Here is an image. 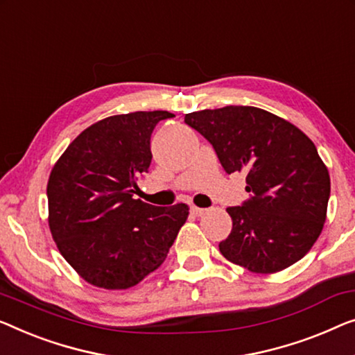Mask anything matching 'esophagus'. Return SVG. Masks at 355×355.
Returning a JSON list of instances; mask_svg holds the SVG:
<instances>
[{"label": "esophagus", "mask_w": 355, "mask_h": 355, "mask_svg": "<svg viewBox=\"0 0 355 355\" xmlns=\"http://www.w3.org/2000/svg\"><path fill=\"white\" fill-rule=\"evenodd\" d=\"M190 211H192V214H195V216H203L205 213H207V209L198 208V207H192V208H190Z\"/></svg>", "instance_id": "obj_1"}]
</instances>
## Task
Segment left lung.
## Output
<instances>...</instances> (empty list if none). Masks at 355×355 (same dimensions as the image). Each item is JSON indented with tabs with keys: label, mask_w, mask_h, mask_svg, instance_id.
<instances>
[{
	"label": "left lung",
	"mask_w": 355,
	"mask_h": 355,
	"mask_svg": "<svg viewBox=\"0 0 355 355\" xmlns=\"http://www.w3.org/2000/svg\"><path fill=\"white\" fill-rule=\"evenodd\" d=\"M186 123L211 142L225 173L246 174L251 198L227 208L232 232L219 243L224 258L254 274H275L306 256L330 198V174L314 142L258 107L192 112Z\"/></svg>",
	"instance_id": "left-lung-1"
}]
</instances>
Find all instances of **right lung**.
Here are the masks:
<instances>
[{
    "instance_id": "right-lung-1",
    "label": "right lung",
    "mask_w": 355,
    "mask_h": 355,
    "mask_svg": "<svg viewBox=\"0 0 355 355\" xmlns=\"http://www.w3.org/2000/svg\"><path fill=\"white\" fill-rule=\"evenodd\" d=\"M166 110L107 116L76 136L51 169L48 223L64 259L88 284L126 290L158 269L189 207L135 197L152 162L150 136Z\"/></svg>"
}]
</instances>
